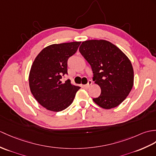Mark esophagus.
<instances>
[{"label": "esophagus", "mask_w": 156, "mask_h": 156, "mask_svg": "<svg viewBox=\"0 0 156 156\" xmlns=\"http://www.w3.org/2000/svg\"><path fill=\"white\" fill-rule=\"evenodd\" d=\"M92 84V81L91 80H89L88 83H87L86 85H84V87H85V88H88L89 87L91 86Z\"/></svg>", "instance_id": "obj_1"}]
</instances>
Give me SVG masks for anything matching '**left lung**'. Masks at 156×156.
Returning a JSON list of instances; mask_svg holds the SVG:
<instances>
[{
  "instance_id": "1",
  "label": "left lung",
  "mask_w": 156,
  "mask_h": 156,
  "mask_svg": "<svg viewBox=\"0 0 156 156\" xmlns=\"http://www.w3.org/2000/svg\"><path fill=\"white\" fill-rule=\"evenodd\" d=\"M79 51L91 66L93 81L101 94L94 102L104 109L118 106L128 96L133 84L131 62L116 46L104 40L83 42Z\"/></svg>"
}]
</instances>
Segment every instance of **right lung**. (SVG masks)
<instances>
[{"mask_svg": "<svg viewBox=\"0 0 156 156\" xmlns=\"http://www.w3.org/2000/svg\"><path fill=\"white\" fill-rule=\"evenodd\" d=\"M80 42L54 44L46 47L36 57L29 74L30 91L38 102L53 112L66 109L73 102L80 87L70 80L62 82L68 75V60L76 52Z\"/></svg>", "mask_w": 156, "mask_h": 156, "instance_id": "1", "label": "right lung"}]
</instances>
